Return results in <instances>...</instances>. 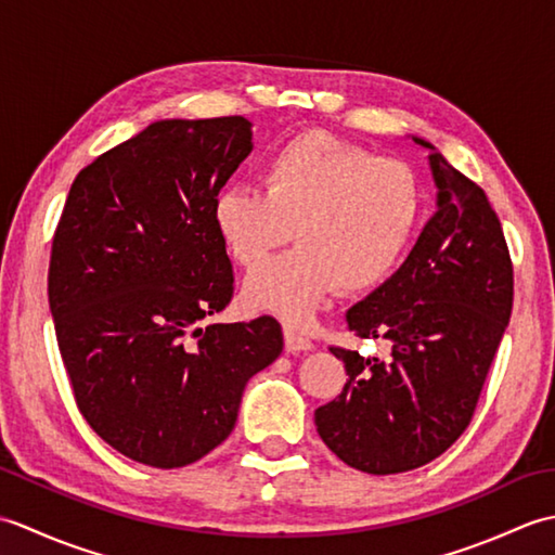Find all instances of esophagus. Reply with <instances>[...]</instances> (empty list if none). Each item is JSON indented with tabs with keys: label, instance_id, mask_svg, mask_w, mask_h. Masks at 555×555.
Returning <instances> with one entry per match:
<instances>
[{
	"label": "esophagus",
	"instance_id": "obj_1",
	"mask_svg": "<svg viewBox=\"0 0 555 555\" xmlns=\"http://www.w3.org/2000/svg\"><path fill=\"white\" fill-rule=\"evenodd\" d=\"M284 340H286V350L288 352H308V350L314 348L310 338H305L298 332H293L291 326L284 328Z\"/></svg>",
	"mask_w": 555,
	"mask_h": 555
}]
</instances>
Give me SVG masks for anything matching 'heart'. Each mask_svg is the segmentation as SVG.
<instances>
[{"instance_id": "1", "label": "heart", "mask_w": 555, "mask_h": 555, "mask_svg": "<svg viewBox=\"0 0 555 555\" xmlns=\"http://www.w3.org/2000/svg\"><path fill=\"white\" fill-rule=\"evenodd\" d=\"M262 191L229 183L211 197V223L245 269V305L310 326L336 288H376L403 262L424 217V188L405 162L382 159L324 131L281 143L262 164Z\"/></svg>"}]
</instances>
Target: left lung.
<instances>
[{
	"label": "left lung",
	"instance_id": "8db88e82",
	"mask_svg": "<svg viewBox=\"0 0 555 555\" xmlns=\"http://www.w3.org/2000/svg\"><path fill=\"white\" fill-rule=\"evenodd\" d=\"M436 211L391 279L346 312L386 358L328 348L348 382L314 410L322 441L367 475H398L448 451L475 415L513 310V262L485 191L431 143Z\"/></svg>",
	"mask_w": 555,
	"mask_h": 555
}]
</instances>
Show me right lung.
<instances>
[{
  "label": "right lung",
  "mask_w": 555,
  "mask_h": 555,
  "mask_svg": "<svg viewBox=\"0 0 555 555\" xmlns=\"http://www.w3.org/2000/svg\"><path fill=\"white\" fill-rule=\"evenodd\" d=\"M250 152L243 116L164 119L68 191L47 276L56 344L80 415L135 463L171 469L215 451L247 379L284 350L274 317L207 322L233 296L211 197Z\"/></svg>",
  "instance_id": "right-lung-1"
}]
</instances>
